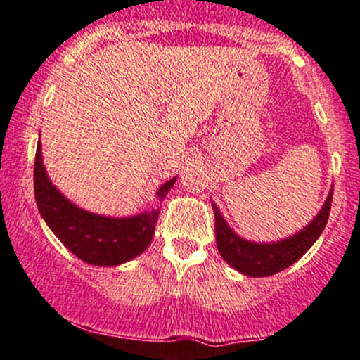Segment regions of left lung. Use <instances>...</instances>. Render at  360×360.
<instances>
[{"label":"left lung","instance_id":"8db88e82","mask_svg":"<svg viewBox=\"0 0 360 360\" xmlns=\"http://www.w3.org/2000/svg\"><path fill=\"white\" fill-rule=\"evenodd\" d=\"M333 192L328 195L322 210L314 218L309 227L303 229L290 239L279 240L272 244H257L246 239H240L225 224L224 217L218 207L213 205L214 213V234H217V246L224 260L239 272L251 277H266L272 274L288 269L296 260L303 257L322 234L326 224H328L329 211H331Z\"/></svg>","mask_w":360,"mask_h":360}]
</instances>
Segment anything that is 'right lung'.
Returning a JSON list of instances; mask_svg holds the SVG:
<instances>
[{"label": "right lung", "mask_w": 360, "mask_h": 360, "mask_svg": "<svg viewBox=\"0 0 360 360\" xmlns=\"http://www.w3.org/2000/svg\"><path fill=\"white\" fill-rule=\"evenodd\" d=\"M176 179L161 185L159 201L166 198ZM34 195L38 210L60 243L90 265L112 266L139 257L153 240L161 210L131 218H109L88 213L69 202L48 180L41 161V143L34 159Z\"/></svg>", "instance_id": "add662e5"}]
</instances>
